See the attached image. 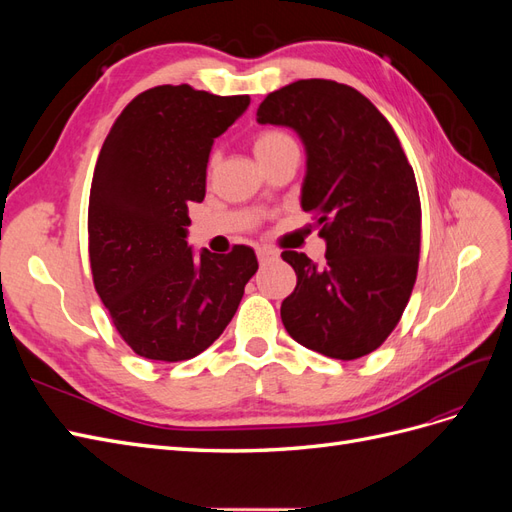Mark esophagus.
<instances>
[{
  "instance_id": "1",
  "label": "esophagus",
  "mask_w": 512,
  "mask_h": 512,
  "mask_svg": "<svg viewBox=\"0 0 512 512\" xmlns=\"http://www.w3.org/2000/svg\"><path fill=\"white\" fill-rule=\"evenodd\" d=\"M256 256L260 260V265H267V262H273L277 258V252L271 250V247H258Z\"/></svg>"
}]
</instances>
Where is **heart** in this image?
Instances as JSON below:
<instances>
[{"label": "heart", "mask_w": 512, "mask_h": 512, "mask_svg": "<svg viewBox=\"0 0 512 512\" xmlns=\"http://www.w3.org/2000/svg\"><path fill=\"white\" fill-rule=\"evenodd\" d=\"M290 141H292V138L286 132H282V130H265V132H260L254 138L256 158L267 156V153H271L273 149H277V147L284 145V143H290Z\"/></svg>", "instance_id": "b5f03b06"}]
</instances>
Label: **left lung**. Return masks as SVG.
Masks as SVG:
<instances>
[{
	"label": "left lung",
	"mask_w": 512,
	"mask_h": 512,
	"mask_svg": "<svg viewBox=\"0 0 512 512\" xmlns=\"http://www.w3.org/2000/svg\"><path fill=\"white\" fill-rule=\"evenodd\" d=\"M256 121L299 134L301 207L327 241L324 265L282 252L297 273L282 303L288 335L331 359L374 352L404 314L421 254V198L397 134L363 94L324 79L273 91Z\"/></svg>",
	"instance_id": "8db88e82"
}]
</instances>
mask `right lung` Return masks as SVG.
Wrapping results in <instances>:
<instances>
[{
    "label": "right lung",
    "instance_id": "obj_1",
    "mask_svg": "<svg viewBox=\"0 0 512 512\" xmlns=\"http://www.w3.org/2000/svg\"><path fill=\"white\" fill-rule=\"evenodd\" d=\"M250 96L190 85L138 94L113 123L89 194V262L115 329L138 356L188 361L235 316L258 271L252 247L194 254L188 205L203 203L213 141Z\"/></svg>",
    "mask_w": 512,
    "mask_h": 512
}]
</instances>
